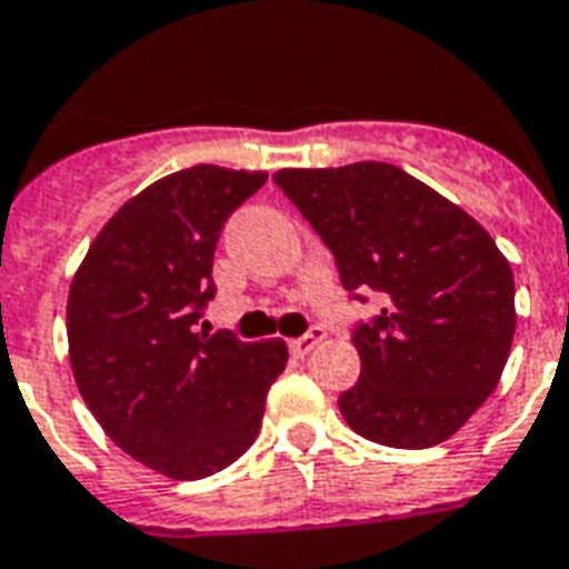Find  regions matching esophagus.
Listing matches in <instances>:
<instances>
[{"label":"esophagus","mask_w":569,"mask_h":569,"mask_svg":"<svg viewBox=\"0 0 569 569\" xmlns=\"http://www.w3.org/2000/svg\"><path fill=\"white\" fill-rule=\"evenodd\" d=\"M323 336H327V332L320 330V327H311L306 336H300V339L290 341V353H293V357H306V353H309V350L315 348L318 341H323Z\"/></svg>","instance_id":"obj_1"}]
</instances>
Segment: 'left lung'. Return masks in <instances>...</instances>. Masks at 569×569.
<instances>
[{"label": "left lung", "instance_id": "1", "mask_svg": "<svg viewBox=\"0 0 569 569\" xmlns=\"http://www.w3.org/2000/svg\"><path fill=\"white\" fill-rule=\"evenodd\" d=\"M276 186L336 258L345 290L381 293L353 330L360 381L339 411L362 438L426 450L471 420L501 381L516 332L512 269L462 207L383 161L284 168Z\"/></svg>", "mask_w": 569, "mask_h": 569}]
</instances>
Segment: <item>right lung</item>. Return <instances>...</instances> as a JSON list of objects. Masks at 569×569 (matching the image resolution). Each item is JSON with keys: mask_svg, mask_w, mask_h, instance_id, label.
<instances>
[{"mask_svg": "<svg viewBox=\"0 0 569 569\" xmlns=\"http://www.w3.org/2000/svg\"><path fill=\"white\" fill-rule=\"evenodd\" d=\"M263 170H177L119 207L68 290V357L107 438L170 480H203L249 450L281 339L198 332L216 297L212 258L230 212Z\"/></svg>", "mask_w": 569, "mask_h": 569, "instance_id": "1", "label": "right lung"}]
</instances>
